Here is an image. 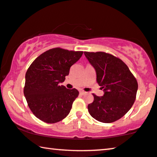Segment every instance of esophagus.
I'll use <instances>...</instances> for the list:
<instances>
[{"label": "esophagus", "mask_w": 157, "mask_h": 157, "mask_svg": "<svg viewBox=\"0 0 157 157\" xmlns=\"http://www.w3.org/2000/svg\"><path fill=\"white\" fill-rule=\"evenodd\" d=\"M86 92H85V91H83V90H81L80 92H79V94H80L81 95H85V94H86Z\"/></svg>", "instance_id": "obj_1"}]
</instances>
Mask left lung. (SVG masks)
I'll use <instances>...</instances> for the list:
<instances>
[{
    "label": "left lung",
    "instance_id": "1",
    "mask_svg": "<svg viewBox=\"0 0 157 157\" xmlns=\"http://www.w3.org/2000/svg\"><path fill=\"white\" fill-rule=\"evenodd\" d=\"M94 68L97 82L104 91L102 97L93 94L88 111L96 120L113 123L127 113L134 104L137 82L125 63L104 52H84Z\"/></svg>",
    "mask_w": 157,
    "mask_h": 157
}]
</instances>
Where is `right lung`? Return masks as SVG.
<instances>
[{
	"label": "right lung",
	"instance_id": "add662e5",
	"mask_svg": "<svg viewBox=\"0 0 157 157\" xmlns=\"http://www.w3.org/2000/svg\"><path fill=\"white\" fill-rule=\"evenodd\" d=\"M82 53V51L52 48L42 53L30 65L25 75L24 94L37 118L55 123L68 115L79 92L75 88L68 90L60 83L65 81L71 67Z\"/></svg>",
	"mask_w": 157,
	"mask_h": 157
}]
</instances>
